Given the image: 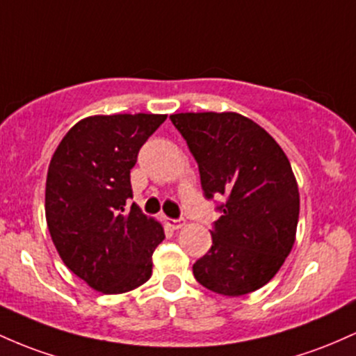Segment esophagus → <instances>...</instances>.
<instances>
[{"label": "esophagus", "instance_id": "34e87169", "mask_svg": "<svg viewBox=\"0 0 356 356\" xmlns=\"http://www.w3.org/2000/svg\"><path fill=\"white\" fill-rule=\"evenodd\" d=\"M165 223H166V227H170L171 230H178V229H181V227H185V222L175 220V218H165Z\"/></svg>", "mask_w": 356, "mask_h": 356}]
</instances>
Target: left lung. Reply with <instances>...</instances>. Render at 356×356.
Segmentation results:
<instances>
[{"label": "left lung", "instance_id": "1", "mask_svg": "<svg viewBox=\"0 0 356 356\" xmlns=\"http://www.w3.org/2000/svg\"><path fill=\"white\" fill-rule=\"evenodd\" d=\"M170 119L197 159L205 197L227 200L211 249L193 264L195 279L230 298L261 289L296 241L299 188L289 159L264 127L238 113Z\"/></svg>", "mask_w": 356, "mask_h": 356}]
</instances>
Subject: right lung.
Here are the masks:
<instances>
[{"mask_svg": "<svg viewBox=\"0 0 356 356\" xmlns=\"http://www.w3.org/2000/svg\"><path fill=\"white\" fill-rule=\"evenodd\" d=\"M166 114H113L81 119L50 159L45 217L51 242L69 269L104 294L143 286L153 273V252L165 238L133 197L131 170L139 147Z\"/></svg>", "mask_w": 356, "mask_h": 356, "instance_id": "add662e5", "label": "right lung"}]
</instances>
